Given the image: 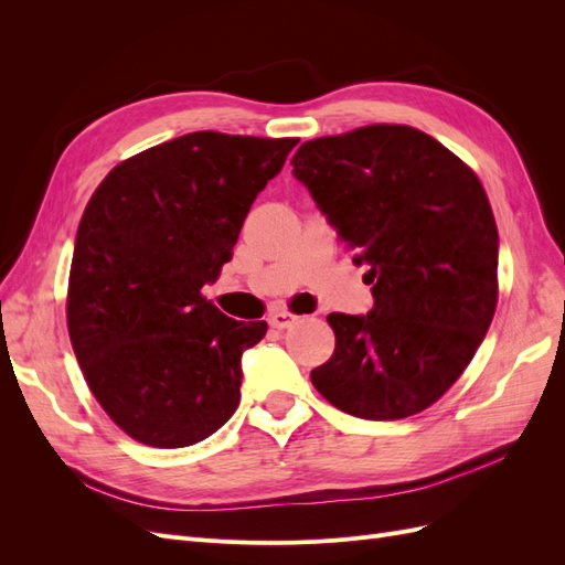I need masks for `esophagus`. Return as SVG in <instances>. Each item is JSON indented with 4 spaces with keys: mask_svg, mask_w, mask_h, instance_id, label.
I'll use <instances>...</instances> for the list:
<instances>
[{
    "mask_svg": "<svg viewBox=\"0 0 565 565\" xmlns=\"http://www.w3.org/2000/svg\"><path fill=\"white\" fill-rule=\"evenodd\" d=\"M295 320H297V316L289 313V311H276V313H270V318H268L270 328H278V330L289 328V324H292Z\"/></svg>",
    "mask_w": 565,
    "mask_h": 565,
    "instance_id": "34e87169",
    "label": "esophagus"
}]
</instances>
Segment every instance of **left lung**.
Listing matches in <instances>:
<instances>
[{
	"mask_svg": "<svg viewBox=\"0 0 565 565\" xmlns=\"http://www.w3.org/2000/svg\"><path fill=\"white\" fill-rule=\"evenodd\" d=\"M295 177L367 264V316L330 313L334 353L311 372L334 407L403 419L467 370L498 306V224L473 169L407 125L299 146Z\"/></svg>",
	"mask_w": 565,
	"mask_h": 565,
	"instance_id": "1",
	"label": "left lung"
}]
</instances>
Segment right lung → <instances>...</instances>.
<instances>
[{"mask_svg":"<svg viewBox=\"0 0 565 565\" xmlns=\"http://www.w3.org/2000/svg\"><path fill=\"white\" fill-rule=\"evenodd\" d=\"M297 143L193 131L122 160L87 202L67 332L98 405L143 446H193L241 403L243 353L268 324L224 316L202 285Z\"/></svg>","mask_w":565,"mask_h":565,"instance_id":"obj_1","label":"right lung"}]
</instances>
